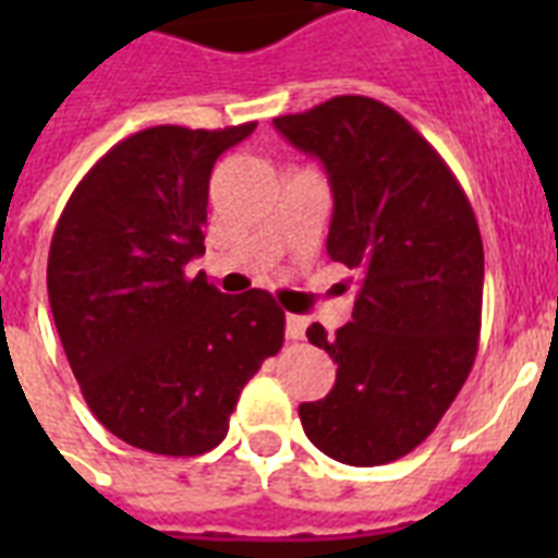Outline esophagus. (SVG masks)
<instances>
[{
    "mask_svg": "<svg viewBox=\"0 0 558 558\" xmlns=\"http://www.w3.org/2000/svg\"><path fill=\"white\" fill-rule=\"evenodd\" d=\"M306 332V318L301 315H287V339L292 341H301Z\"/></svg>",
    "mask_w": 558,
    "mask_h": 558,
    "instance_id": "esophagus-1",
    "label": "esophagus"
}]
</instances>
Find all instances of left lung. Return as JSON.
<instances>
[{
	"label": "left lung",
	"mask_w": 558,
	"mask_h": 558,
	"mask_svg": "<svg viewBox=\"0 0 558 558\" xmlns=\"http://www.w3.org/2000/svg\"><path fill=\"white\" fill-rule=\"evenodd\" d=\"M322 159L332 187L327 254L359 271L353 322L306 330L339 365L336 385L298 408L327 458L381 466L437 428L475 365L484 243L466 193L440 153L365 95L275 118Z\"/></svg>",
	"instance_id": "left-lung-1"
}]
</instances>
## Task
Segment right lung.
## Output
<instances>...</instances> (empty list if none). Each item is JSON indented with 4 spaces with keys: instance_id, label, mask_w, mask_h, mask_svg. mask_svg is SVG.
Here are the masks:
<instances>
[{
    "instance_id": "1",
    "label": "right lung",
    "mask_w": 558,
    "mask_h": 558,
    "mask_svg": "<svg viewBox=\"0 0 558 558\" xmlns=\"http://www.w3.org/2000/svg\"><path fill=\"white\" fill-rule=\"evenodd\" d=\"M254 121L161 124L118 142L65 202L48 252V301L92 414L135 449L196 458L263 359L283 310L263 289L222 295L191 275L205 254L210 170Z\"/></svg>"
}]
</instances>
